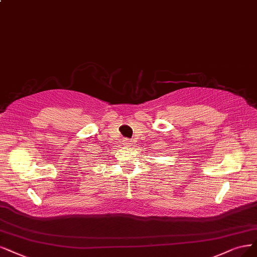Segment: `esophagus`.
Returning <instances> with one entry per match:
<instances>
[{
	"mask_svg": "<svg viewBox=\"0 0 257 257\" xmlns=\"http://www.w3.org/2000/svg\"><path fill=\"white\" fill-rule=\"evenodd\" d=\"M130 142H131V141H129V140H123V142H122V145H123V146H126V147H128V146H130V144H131Z\"/></svg>",
	"mask_w": 257,
	"mask_h": 257,
	"instance_id": "obj_1",
	"label": "esophagus"
}]
</instances>
